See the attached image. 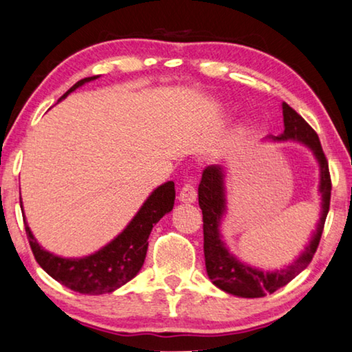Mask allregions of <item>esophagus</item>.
I'll use <instances>...</instances> for the list:
<instances>
[{
    "instance_id": "34e87169",
    "label": "esophagus",
    "mask_w": 352,
    "mask_h": 352,
    "mask_svg": "<svg viewBox=\"0 0 352 352\" xmlns=\"http://www.w3.org/2000/svg\"><path fill=\"white\" fill-rule=\"evenodd\" d=\"M179 201L186 203V204L197 201V188H195L193 184H190V182L184 184L181 192H179Z\"/></svg>"
}]
</instances>
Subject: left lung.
Here are the masks:
<instances>
[{
	"label": "left lung",
	"instance_id": "left-lung-1",
	"mask_svg": "<svg viewBox=\"0 0 352 352\" xmlns=\"http://www.w3.org/2000/svg\"><path fill=\"white\" fill-rule=\"evenodd\" d=\"M283 108L285 131L278 137H270L274 142H299L311 151L320 164V193H321V217L313 231L310 244L300 253V256L280 270H263L248 266L230 253L228 247L221 239L220 225L226 214L225 195V170L219 165L206 166L203 171L201 182L198 186V203L203 210V232H204V261L206 272L217 288L237 297H263L288 285L296 275L304 270L315 255L324 230L329 206H331L332 182L329 175V164L322 153L320 138L316 132L299 113H296L286 102Z\"/></svg>",
	"mask_w": 352,
	"mask_h": 352
}]
</instances>
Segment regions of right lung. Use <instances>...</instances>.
Wrapping results in <instances>:
<instances>
[{
    "label": "right lung",
    "mask_w": 352,
    "mask_h": 352,
    "mask_svg": "<svg viewBox=\"0 0 352 352\" xmlns=\"http://www.w3.org/2000/svg\"><path fill=\"white\" fill-rule=\"evenodd\" d=\"M96 78H99V75L80 80L63 96V99L82 85L93 82ZM175 182L168 181L162 184L149 195L122 232L100 250L83 258H63L47 252L32 236L28 223L23 219L26 236L36 261L52 278L80 294H108L131 282L143 267L148 252V237L153 226L175 206Z\"/></svg>",
    "instance_id": "add662e5"
}]
</instances>
